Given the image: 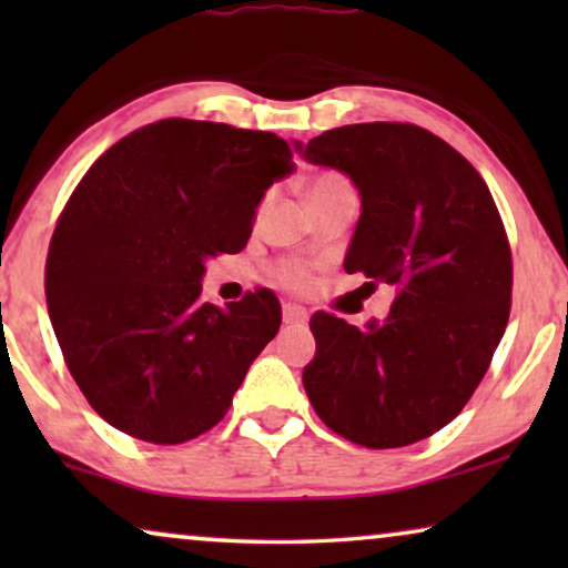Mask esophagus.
<instances>
[{
    "mask_svg": "<svg viewBox=\"0 0 568 568\" xmlns=\"http://www.w3.org/2000/svg\"><path fill=\"white\" fill-rule=\"evenodd\" d=\"M282 315H284L286 325H305L307 323V310L302 305H294V302H286V305L282 307Z\"/></svg>",
    "mask_w": 568,
    "mask_h": 568,
    "instance_id": "esophagus-1",
    "label": "esophagus"
}]
</instances>
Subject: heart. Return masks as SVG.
Returning <instances> with one entry per match:
<instances>
[{"label": "heart", "mask_w": 568, "mask_h": 568, "mask_svg": "<svg viewBox=\"0 0 568 568\" xmlns=\"http://www.w3.org/2000/svg\"><path fill=\"white\" fill-rule=\"evenodd\" d=\"M338 189H348V183L344 181V178L336 173H323V175H315L313 181L307 183L305 196L310 199V196H317V193H328V191H338ZM278 276L290 284H300V282H305L307 268L302 266V263H284V266L278 268Z\"/></svg>", "instance_id": "obj_1"}]
</instances>
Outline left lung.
Wrapping results in <instances>:
<instances>
[{
  "mask_svg": "<svg viewBox=\"0 0 568 568\" xmlns=\"http://www.w3.org/2000/svg\"><path fill=\"white\" fill-rule=\"evenodd\" d=\"M292 144L359 191L346 274L395 290L385 321L364 328L313 315L307 398L356 445L432 437L468 403L509 321L511 253L491 191L460 152L410 123H354Z\"/></svg>",
  "mask_w": 568,
  "mask_h": 568,
  "instance_id": "obj_1",
  "label": "left lung"
}]
</instances>
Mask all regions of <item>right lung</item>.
Listing matches in <instances>:
<instances>
[{"mask_svg": "<svg viewBox=\"0 0 568 568\" xmlns=\"http://www.w3.org/2000/svg\"><path fill=\"white\" fill-rule=\"evenodd\" d=\"M294 173L268 131L165 119L123 136L53 230L45 300L67 367L108 424L181 445L222 422L276 336L271 292L201 302L206 261L245 247L255 212Z\"/></svg>", "mask_w": 568, "mask_h": 568, "instance_id": "obj_1", "label": "right lung"}]
</instances>
